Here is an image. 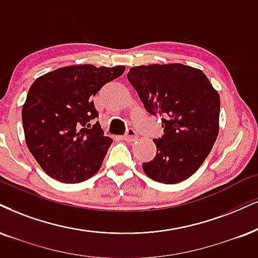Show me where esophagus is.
I'll return each mask as SVG.
<instances>
[{"label":"esophagus","instance_id":"obj_1","mask_svg":"<svg viewBox=\"0 0 258 258\" xmlns=\"http://www.w3.org/2000/svg\"><path fill=\"white\" fill-rule=\"evenodd\" d=\"M138 138V132L134 128H129L126 129L125 134L123 135V139L125 140V141H134V140Z\"/></svg>","mask_w":258,"mask_h":258}]
</instances>
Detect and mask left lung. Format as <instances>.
<instances>
[{
	"mask_svg": "<svg viewBox=\"0 0 258 258\" xmlns=\"http://www.w3.org/2000/svg\"><path fill=\"white\" fill-rule=\"evenodd\" d=\"M126 76L147 112L160 117L164 128V135L154 139L155 158L142 164L145 173L164 184L187 179L218 138V92L201 71L184 64L138 66Z\"/></svg>",
	"mask_w": 258,
	"mask_h": 258,
	"instance_id": "1",
	"label": "left lung"
}]
</instances>
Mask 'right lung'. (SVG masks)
I'll return each mask as SVG.
<instances>
[{"mask_svg":"<svg viewBox=\"0 0 258 258\" xmlns=\"http://www.w3.org/2000/svg\"><path fill=\"white\" fill-rule=\"evenodd\" d=\"M125 67L69 66L38 78L22 106L27 147L50 177L81 183L99 171L112 139L105 136L93 97Z\"/></svg>","mask_w":258,"mask_h":258,"instance_id":"obj_1","label":"right lung"}]
</instances>
